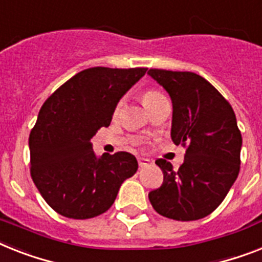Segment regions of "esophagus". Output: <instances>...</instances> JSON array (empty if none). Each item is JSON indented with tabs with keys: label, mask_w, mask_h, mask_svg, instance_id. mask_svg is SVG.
<instances>
[{
	"label": "esophagus",
	"mask_w": 262,
	"mask_h": 262,
	"mask_svg": "<svg viewBox=\"0 0 262 262\" xmlns=\"http://www.w3.org/2000/svg\"><path fill=\"white\" fill-rule=\"evenodd\" d=\"M149 164H150V160L144 159V157H138V165H140V168H145Z\"/></svg>",
	"instance_id": "1"
}]
</instances>
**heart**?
<instances>
[{
	"instance_id": "1",
	"label": "heart",
	"mask_w": 262,
	"mask_h": 262,
	"mask_svg": "<svg viewBox=\"0 0 262 262\" xmlns=\"http://www.w3.org/2000/svg\"><path fill=\"white\" fill-rule=\"evenodd\" d=\"M161 97H164V95L161 94V93H159V91L156 90H148L145 91L144 94H142V103L145 105V107L148 109L152 103H155V102L157 101V99H160ZM118 112V107L116 109V113Z\"/></svg>"
}]
</instances>
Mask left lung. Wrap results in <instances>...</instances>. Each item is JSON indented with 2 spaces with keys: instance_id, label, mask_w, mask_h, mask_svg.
<instances>
[{
  "instance_id": "1",
  "label": "left lung",
  "mask_w": 262,
  "mask_h": 262,
  "mask_svg": "<svg viewBox=\"0 0 262 262\" xmlns=\"http://www.w3.org/2000/svg\"><path fill=\"white\" fill-rule=\"evenodd\" d=\"M148 75L171 97L172 141L187 146L179 169L164 159L156 160L164 180L148 195L150 205L175 221L205 218L222 203L239 172L242 137L235 114L198 74L150 69Z\"/></svg>"
}]
</instances>
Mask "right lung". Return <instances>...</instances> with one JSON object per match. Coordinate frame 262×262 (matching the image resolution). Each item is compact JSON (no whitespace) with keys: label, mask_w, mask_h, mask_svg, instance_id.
Here are the masks:
<instances>
[{"label":"right lung","mask_w":262,"mask_h":262,"mask_svg":"<svg viewBox=\"0 0 262 262\" xmlns=\"http://www.w3.org/2000/svg\"><path fill=\"white\" fill-rule=\"evenodd\" d=\"M146 69L83 70L51 95L29 136L31 176L44 201L60 215L89 220L107 211L121 184L135 175L133 155L98 157L91 138L109 126L118 102Z\"/></svg>","instance_id":"obj_1"}]
</instances>
